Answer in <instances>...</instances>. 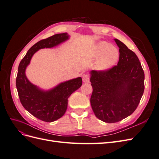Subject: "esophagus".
I'll return each instance as SVG.
<instances>
[{"mask_svg":"<svg viewBox=\"0 0 159 159\" xmlns=\"http://www.w3.org/2000/svg\"><path fill=\"white\" fill-rule=\"evenodd\" d=\"M82 80H83V81L84 83H88V82H89V76L88 74L84 75Z\"/></svg>","mask_w":159,"mask_h":159,"instance_id":"obj_1","label":"esophagus"}]
</instances>
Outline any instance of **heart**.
I'll return each mask as SVG.
<instances>
[{
    "mask_svg": "<svg viewBox=\"0 0 159 159\" xmlns=\"http://www.w3.org/2000/svg\"><path fill=\"white\" fill-rule=\"evenodd\" d=\"M93 56L99 58L95 68L99 71H106L113 67L119 59V51L106 42H101L93 52Z\"/></svg>",
    "mask_w": 159,
    "mask_h": 159,
    "instance_id": "heart-1",
    "label": "heart"
}]
</instances>
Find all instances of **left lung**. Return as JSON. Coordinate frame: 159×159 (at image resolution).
Instances as JSON below:
<instances>
[{
    "instance_id": "8db88e82",
    "label": "left lung",
    "mask_w": 159,
    "mask_h": 159,
    "mask_svg": "<svg viewBox=\"0 0 159 159\" xmlns=\"http://www.w3.org/2000/svg\"><path fill=\"white\" fill-rule=\"evenodd\" d=\"M114 40L119 48L117 65L106 71H90L91 107L96 117L109 123L131 115L145 89V74L138 57L122 42Z\"/></svg>"
}]
</instances>
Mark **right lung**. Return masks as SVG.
Wrapping results in <instances>:
<instances>
[{
	"label": "right lung",
	"instance_id": "obj_1",
	"mask_svg": "<svg viewBox=\"0 0 159 159\" xmlns=\"http://www.w3.org/2000/svg\"><path fill=\"white\" fill-rule=\"evenodd\" d=\"M68 33L57 34L32 46L18 66L16 85L22 106L33 116L43 121L53 122L61 117L68 107V99L82 85L81 77L61 82L49 90H42L32 84L26 75V69L35 53L50 48L68 40Z\"/></svg>",
	"mask_w": 159,
	"mask_h": 159
}]
</instances>
